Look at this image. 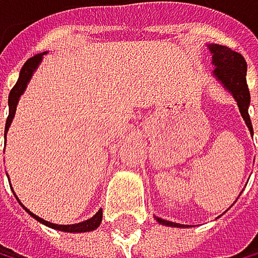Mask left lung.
<instances>
[{"instance_id":"1","label":"left lung","mask_w":258,"mask_h":258,"mask_svg":"<svg viewBox=\"0 0 258 258\" xmlns=\"http://www.w3.org/2000/svg\"><path fill=\"white\" fill-rule=\"evenodd\" d=\"M208 50L212 53V64H213V77L223 85V89L228 90L233 95L234 101L239 106L241 116L249 127L250 136H253L250 116H249V105H250V93L249 87L245 82V74H247V64L242 58L241 53L233 51L228 46H223L218 43H208ZM160 225L171 226V228H187L185 225L179 223H173L168 220H163L155 217Z\"/></svg>"}]
</instances>
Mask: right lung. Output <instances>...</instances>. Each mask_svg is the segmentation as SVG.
<instances>
[{
	"instance_id": "1",
	"label": "right lung",
	"mask_w": 258,
	"mask_h": 258,
	"mask_svg": "<svg viewBox=\"0 0 258 258\" xmlns=\"http://www.w3.org/2000/svg\"><path fill=\"white\" fill-rule=\"evenodd\" d=\"M48 51H43V53H38L35 54L33 58L27 59V62L24 64L22 69H21V74H19V79H17V82L16 85L13 87V90H11L9 93V100H8V105H9V116H8V119H6V127H5V137L8 134V131H9V126H11V122H13L14 119V116H16V108H17V103H19V100H21V95L25 92V89H27V85L30 82V79L33 76V73L38 69L40 66V62L41 59H43V54H46ZM16 196V194H14ZM17 199V196H16ZM19 200V199H17ZM19 204H21V200H19ZM22 205V204H21ZM24 207V205H22ZM24 210L27 212L30 217L35 218L38 223H41V225H45L48 228H51V229H58V231H64V233H87V231H93V229H97L100 226V223H101V217H103V210H98L95 215H93L92 218L89 220H85V221H81V223H76V225H56V223H50V221H46L43 218H40L37 217L35 213H32L29 208H25L24 207Z\"/></svg>"
}]
</instances>
